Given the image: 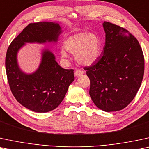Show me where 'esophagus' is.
<instances>
[{
	"mask_svg": "<svg viewBox=\"0 0 149 149\" xmlns=\"http://www.w3.org/2000/svg\"><path fill=\"white\" fill-rule=\"evenodd\" d=\"M83 74H84V71L82 70H80V69H78V70H76L74 73L75 76L76 77H80L81 76H82Z\"/></svg>",
	"mask_w": 149,
	"mask_h": 149,
	"instance_id": "esophagus-1",
	"label": "esophagus"
}]
</instances>
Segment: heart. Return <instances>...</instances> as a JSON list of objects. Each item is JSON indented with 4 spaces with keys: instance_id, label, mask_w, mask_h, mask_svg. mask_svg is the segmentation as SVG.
Returning a JSON list of instances; mask_svg holds the SVG:
<instances>
[{
    "instance_id": "obj_1",
    "label": "heart",
    "mask_w": 149,
    "mask_h": 149,
    "mask_svg": "<svg viewBox=\"0 0 149 149\" xmlns=\"http://www.w3.org/2000/svg\"><path fill=\"white\" fill-rule=\"evenodd\" d=\"M65 47L69 52L75 55L77 62L84 66L94 64L100 58L102 52L100 37L95 33L88 32L76 33L68 37L65 41ZM66 51L64 49H61L63 58L68 57Z\"/></svg>"
}]
</instances>
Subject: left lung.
Wrapping results in <instances>:
<instances>
[{"label":"left lung","mask_w":149,"mask_h":149,"mask_svg":"<svg viewBox=\"0 0 149 149\" xmlns=\"http://www.w3.org/2000/svg\"><path fill=\"white\" fill-rule=\"evenodd\" d=\"M106 41L101 57L84 67L90 79L89 94L95 106L105 112L127 106L139 90L144 71L140 43L128 31L104 22Z\"/></svg>","instance_id":"8db88e82"}]
</instances>
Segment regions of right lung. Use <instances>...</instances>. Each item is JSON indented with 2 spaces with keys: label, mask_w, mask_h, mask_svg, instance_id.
<instances>
[{
  "label": "right lung",
  "mask_w": 149,
  "mask_h": 149,
  "mask_svg": "<svg viewBox=\"0 0 149 149\" xmlns=\"http://www.w3.org/2000/svg\"><path fill=\"white\" fill-rule=\"evenodd\" d=\"M62 32L57 22L29 24L8 47L5 67L10 88L17 102L33 112H47L56 108L74 80V73L73 69L62 68L51 50L43 47L38 68L27 73L19 66L17 54L26 43H56Z\"/></svg>",
  "instance_id": "1"
}]
</instances>
